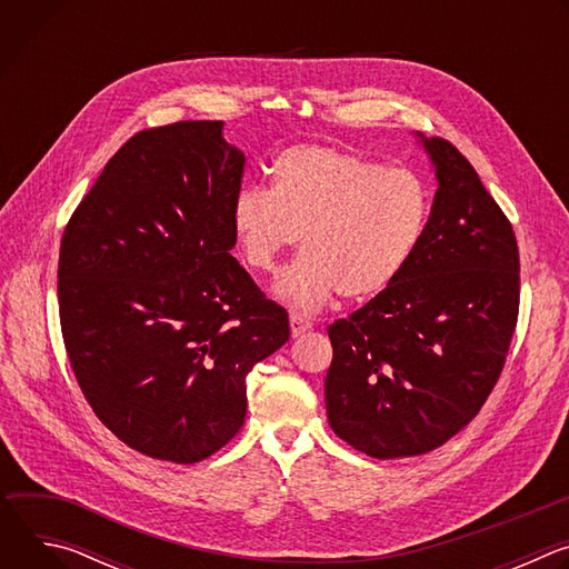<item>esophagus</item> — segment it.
Instances as JSON below:
<instances>
[{"instance_id":"1","label":"esophagus","mask_w":569,"mask_h":569,"mask_svg":"<svg viewBox=\"0 0 569 569\" xmlns=\"http://www.w3.org/2000/svg\"><path fill=\"white\" fill-rule=\"evenodd\" d=\"M308 329H310V321H308L306 317H301V315H297V312L290 315V333H292V338H299V336L306 333Z\"/></svg>"}]
</instances>
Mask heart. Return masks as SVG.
<instances>
[{"mask_svg":"<svg viewBox=\"0 0 569 569\" xmlns=\"http://www.w3.org/2000/svg\"><path fill=\"white\" fill-rule=\"evenodd\" d=\"M270 176L272 189L236 193L231 229L242 261L257 272H272L301 233L303 254L274 283L292 308L315 310L336 295L373 299L415 257L430 218V191L412 171L303 143L279 152Z\"/></svg>","mask_w":569,"mask_h":569,"instance_id":"1","label":"heart"}]
</instances>
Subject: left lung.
<instances>
[{
  "instance_id": "1",
  "label": "left lung",
  "mask_w": 569,
  "mask_h": 569,
  "mask_svg": "<svg viewBox=\"0 0 569 569\" xmlns=\"http://www.w3.org/2000/svg\"><path fill=\"white\" fill-rule=\"evenodd\" d=\"M419 137L437 178L419 248L385 292L329 327V423L376 459L430 452L468 426L518 321L511 222L450 141Z\"/></svg>"
}]
</instances>
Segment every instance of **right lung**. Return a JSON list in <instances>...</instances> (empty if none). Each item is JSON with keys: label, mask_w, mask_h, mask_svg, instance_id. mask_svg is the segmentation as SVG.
<instances>
[{"label": "right lung", "mask_w": 569, "mask_h": 569, "mask_svg": "<svg viewBox=\"0 0 569 569\" xmlns=\"http://www.w3.org/2000/svg\"><path fill=\"white\" fill-rule=\"evenodd\" d=\"M242 169L222 121L141 130L62 233L71 369L101 423L152 459L196 463L229 443L248 373L290 338L288 312L229 254Z\"/></svg>", "instance_id": "1"}]
</instances>
